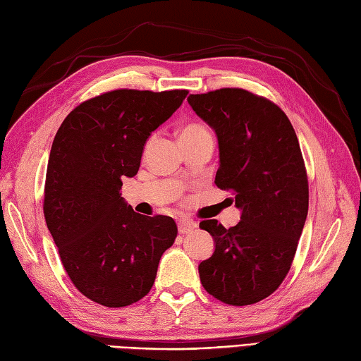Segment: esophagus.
<instances>
[{"label":"esophagus","mask_w":361,"mask_h":361,"mask_svg":"<svg viewBox=\"0 0 361 361\" xmlns=\"http://www.w3.org/2000/svg\"><path fill=\"white\" fill-rule=\"evenodd\" d=\"M197 228V224L189 219H183L178 221V233L180 234H190Z\"/></svg>","instance_id":"esophagus-1"}]
</instances>
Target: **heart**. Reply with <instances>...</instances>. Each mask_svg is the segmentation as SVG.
Listing matches in <instances>:
<instances>
[{
    "mask_svg": "<svg viewBox=\"0 0 361 361\" xmlns=\"http://www.w3.org/2000/svg\"><path fill=\"white\" fill-rule=\"evenodd\" d=\"M203 137H212L209 130L204 126L198 124V122H190V124L183 126L180 128V140L181 142H188V141H197V140H203Z\"/></svg>",
    "mask_w": 361,
    "mask_h": 361,
    "instance_id": "1",
    "label": "heart"
}]
</instances>
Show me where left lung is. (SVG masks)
<instances>
[{"label":"left lung","mask_w":361,"mask_h":361,"mask_svg":"<svg viewBox=\"0 0 361 361\" xmlns=\"http://www.w3.org/2000/svg\"><path fill=\"white\" fill-rule=\"evenodd\" d=\"M217 135L216 185L231 190L240 221L203 220L216 250L198 265L204 290L229 305L262 301L290 270L309 211V181L295 128L268 99L242 88L190 94Z\"/></svg>","instance_id":"left-lung-1"}]
</instances>
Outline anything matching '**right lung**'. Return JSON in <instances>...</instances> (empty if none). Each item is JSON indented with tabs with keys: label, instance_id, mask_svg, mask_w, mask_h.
Segmentation results:
<instances>
[{
	"label": "right lung",
	"instance_id": "right-lung-1",
	"mask_svg": "<svg viewBox=\"0 0 361 361\" xmlns=\"http://www.w3.org/2000/svg\"><path fill=\"white\" fill-rule=\"evenodd\" d=\"M186 90H114L82 102L54 137L43 212L74 287L105 307L149 293L176 233L172 217L141 216L121 197L140 171L144 144Z\"/></svg>",
	"mask_w": 361,
	"mask_h": 361
}]
</instances>
